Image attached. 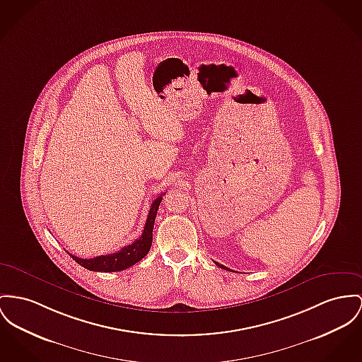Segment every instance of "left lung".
<instances>
[{"mask_svg":"<svg viewBox=\"0 0 362 362\" xmlns=\"http://www.w3.org/2000/svg\"><path fill=\"white\" fill-rule=\"evenodd\" d=\"M216 264H217V266H219L221 269H225V270H230V269H228L226 266L221 265V264H218V262H216Z\"/></svg>","mask_w":362,"mask_h":362,"instance_id":"obj_1","label":"left lung"}]
</instances>
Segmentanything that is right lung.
<instances>
[{
    "instance_id": "right-lung-1",
    "label": "right lung",
    "mask_w": 362,
    "mask_h": 362,
    "mask_svg": "<svg viewBox=\"0 0 362 362\" xmlns=\"http://www.w3.org/2000/svg\"><path fill=\"white\" fill-rule=\"evenodd\" d=\"M163 194H159L152 202L141 236L133 241L132 244L121 248L118 252L108 254V255H98V257L90 258V259L78 258L70 252L69 254L71 255V258L76 264L86 267L88 270H93V272H121V270H124V269L137 264L139 261H141L144 258L145 255L148 254V251L151 250L153 223H155V218H156L159 204L163 199Z\"/></svg>"
}]
</instances>
